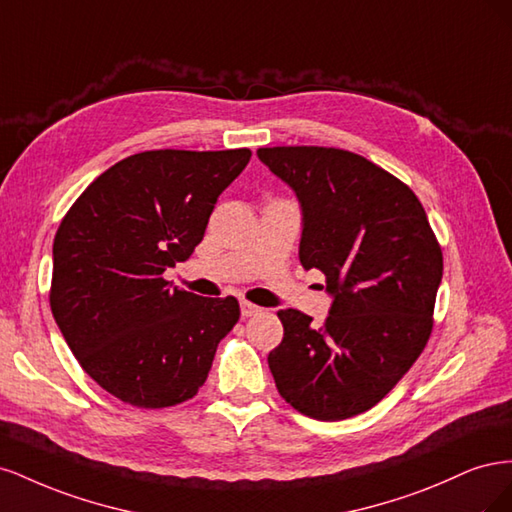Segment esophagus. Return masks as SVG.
<instances>
[{"label":"esophagus","instance_id":"1","mask_svg":"<svg viewBox=\"0 0 512 512\" xmlns=\"http://www.w3.org/2000/svg\"><path fill=\"white\" fill-rule=\"evenodd\" d=\"M260 312H262V309L258 305H254L250 301H241V316H256Z\"/></svg>","mask_w":512,"mask_h":512}]
</instances>
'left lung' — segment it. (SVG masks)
I'll list each match as a JSON object with an SVG mask.
<instances>
[{
	"label": "left lung",
	"instance_id": "left-lung-1",
	"mask_svg": "<svg viewBox=\"0 0 512 512\" xmlns=\"http://www.w3.org/2000/svg\"><path fill=\"white\" fill-rule=\"evenodd\" d=\"M258 158L297 194L299 260L327 277L322 327L280 309L269 352L275 386L318 421L374 408L421 356L442 282V250L421 200L374 162L335 147H262Z\"/></svg>",
	"mask_w": 512,
	"mask_h": 512
}]
</instances>
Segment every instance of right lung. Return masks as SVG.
<instances>
[{
    "label": "right lung",
    "instance_id": "add662e5",
    "mask_svg": "<svg viewBox=\"0 0 512 512\" xmlns=\"http://www.w3.org/2000/svg\"><path fill=\"white\" fill-rule=\"evenodd\" d=\"M250 158V149L134 153L104 170L61 220L53 318L76 361L123 404L192 399L237 324L235 297H198L162 275L192 256L218 196Z\"/></svg>",
    "mask_w": 512,
    "mask_h": 512
}]
</instances>
